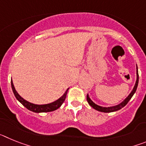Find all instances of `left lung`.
<instances>
[{
  "mask_svg": "<svg viewBox=\"0 0 146 146\" xmlns=\"http://www.w3.org/2000/svg\"><path fill=\"white\" fill-rule=\"evenodd\" d=\"M137 66V65H136ZM136 74H137V79H136V82H135V86H134L133 89L131 90V93L128 95V96L126 98V99L123 100V102H121L120 104H117L115 106H113V107H108V108H105V107H102V106H99L98 104H95L94 102L92 101L91 99V98L89 97V95L88 94H87V101L88 102V104H90V106L92 107L94 109L98 111H100V112H103V113H111V112H115V111H117V110H121V108H123V107L126 105L127 103L129 102L131 98L132 97L135 93L136 92V90H137V86H138V81H139V75H138V69H137V66H136Z\"/></svg>",
  "mask_w": 146,
  "mask_h": 146,
  "instance_id": "1",
  "label": "left lung"
}]
</instances>
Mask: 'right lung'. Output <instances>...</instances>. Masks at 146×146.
I'll list each match as a JSON object with an SVG mask.
<instances>
[{"mask_svg":"<svg viewBox=\"0 0 146 146\" xmlns=\"http://www.w3.org/2000/svg\"><path fill=\"white\" fill-rule=\"evenodd\" d=\"M11 84L13 93H14L15 97H16V99H17L18 101L20 102L23 106L25 107L28 110H31V111L32 112H34V113H38L54 111L55 110L58 109V108L61 106V104L64 103V102L65 101V99L66 97L67 92H68V90H69V88L67 89L66 91H65V93H64L58 99H57L56 101L53 102L45 104H36L26 101L25 99H24L22 96H20V94H18L17 91L16 89H15V86H14L12 80H11Z\"/></svg>","mask_w":146,"mask_h":146,"instance_id":"1","label":"right lung"}]
</instances>
